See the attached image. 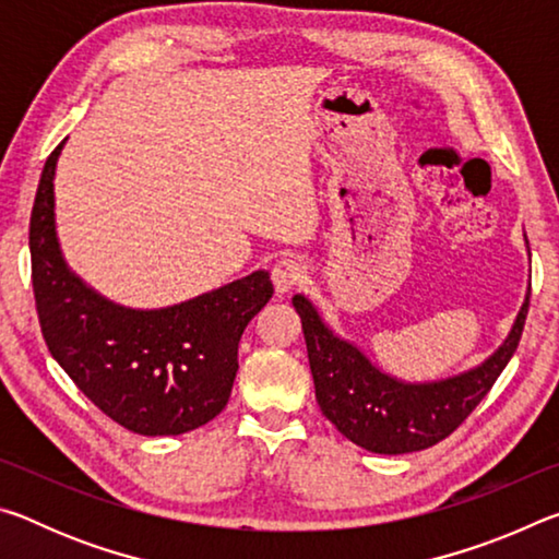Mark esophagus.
<instances>
[{
  "mask_svg": "<svg viewBox=\"0 0 559 559\" xmlns=\"http://www.w3.org/2000/svg\"><path fill=\"white\" fill-rule=\"evenodd\" d=\"M271 278L278 293H288L306 281V269L296 259H278L271 269Z\"/></svg>",
  "mask_w": 559,
  "mask_h": 559,
  "instance_id": "esophagus-1",
  "label": "esophagus"
}]
</instances>
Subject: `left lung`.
I'll return each mask as SVG.
<instances>
[{"mask_svg":"<svg viewBox=\"0 0 559 559\" xmlns=\"http://www.w3.org/2000/svg\"><path fill=\"white\" fill-rule=\"evenodd\" d=\"M293 306L300 316L316 400L325 419L367 451L409 453L447 439L490 392L518 349L530 293L496 355L476 370L429 384H404L386 377L355 345L330 333L308 298L296 296Z\"/></svg>","mask_w":559,"mask_h":559,"instance_id":"1","label":"left lung"}]
</instances>
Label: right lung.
<instances>
[{
    "mask_svg": "<svg viewBox=\"0 0 559 559\" xmlns=\"http://www.w3.org/2000/svg\"><path fill=\"white\" fill-rule=\"evenodd\" d=\"M61 147L46 159L29 222L32 286L49 353L120 427L145 437L204 427L229 402L239 340L273 296L269 273L163 310L100 298L66 269L56 241L53 169Z\"/></svg>",
    "mask_w": 559,
    "mask_h": 559,
    "instance_id": "1",
    "label": "right lung"
}]
</instances>
